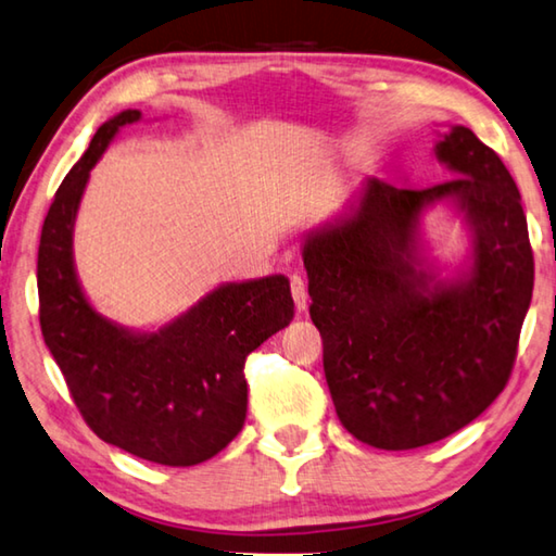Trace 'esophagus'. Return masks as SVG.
<instances>
[{
    "mask_svg": "<svg viewBox=\"0 0 556 556\" xmlns=\"http://www.w3.org/2000/svg\"><path fill=\"white\" fill-rule=\"evenodd\" d=\"M289 285H292V296H294V306L296 312H306V306H309V294H306V281L294 275L289 279Z\"/></svg>",
    "mask_w": 556,
    "mask_h": 556,
    "instance_id": "34e87169",
    "label": "esophagus"
}]
</instances>
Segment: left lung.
Returning a JSON list of instances; mask_svg holds the SVG:
<instances>
[{"label": "left lung", "mask_w": 556, "mask_h": 556, "mask_svg": "<svg viewBox=\"0 0 556 556\" xmlns=\"http://www.w3.org/2000/svg\"><path fill=\"white\" fill-rule=\"evenodd\" d=\"M438 138L453 180L413 190L368 178L346 213L302 242L333 408L351 435L381 451L435 443L478 418L505 389L532 302L513 175L470 128ZM438 206L469 232L455 270L425 237Z\"/></svg>", "instance_id": "1"}]
</instances>
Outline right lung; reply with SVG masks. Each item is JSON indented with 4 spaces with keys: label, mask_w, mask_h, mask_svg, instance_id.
<instances>
[{
    "label": "right lung",
    "mask_w": 556,
    "mask_h": 556,
    "mask_svg": "<svg viewBox=\"0 0 556 556\" xmlns=\"http://www.w3.org/2000/svg\"><path fill=\"white\" fill-rule=\"evenodd\" d=\"M140 118L128 109L105 121L56 190L39 242V321L96 435L143 460L190 468L242 430L244 358L292 321L294 302L285 275L223 281L151 329L123 326L88 302L74 262L78 207L93 165Z\"/></svg>",
    "instance_id": "1"
}]
</instances>
